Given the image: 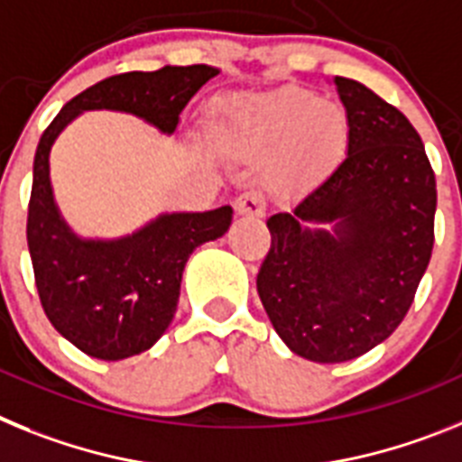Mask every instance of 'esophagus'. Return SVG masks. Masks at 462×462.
Here are the masks:
<instances>
[{
	"label": "esophagus",
	"instance_id": "1",
	"mask_svg": "<svg viewBox=\"0 0 462 462\" xmlns=\"http://www.w3.org/2000/svg\"><path fill=\"white\" fill-rule=\"evenodd\" d=\"M267 199L260 190H246L235 199V211L239 216H263Z\"/></svg>",
	"mask_w": 462,
	"mask_h": 462
}]
</instances>
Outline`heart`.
Masks as SVG:
<instances>
[{
  "instance_id": "heart-1",
  "label": "heart",
  "mask_w": 462,
  "mask_h": 462,
  "mask_svg": "<svg viewBox=\"0 0 462 462\" xmlns=\"http://www.w3.org/2000/svg\"><path fill=\"white\" fill-rule=\"evenodd\" d=\"M242 130L255 148H283L281 171L292 179L326 174L348 148L346 111L302 88H286L248 104Z\"/></svg>"
}]
</instances>
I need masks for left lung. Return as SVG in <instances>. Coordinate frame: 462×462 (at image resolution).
Returning <instances> with one entry per match:
<instances>
[{
    "instance_id": "obj_1",
    "label": "left lung",
    "mask_w": 462,
    "mask_h": 462,
    "mask_svg": "<svg viewBox=\"0 0 462 462\" xmlns=\"http://www.w3.org/2000/svg\"><path fill=\"white\" fill-rule=\"evenodd\" d=\"M348 116V155L292 211L267 218L258 295L292 353L314 363L358 358L395 332L435 244L437 183L407 116L363 83L335 76ZM335 222L336 232L306 230Z\"/></svg>"
}]
</instances>
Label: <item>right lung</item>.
<instances>
[{
    "mask_svg": "<svg viewBox=\"0 0 462 462\" xmlns=\"http://www.w3.org/2000/svg\"><path fill=\"white\" fill-rule=\"evenodd\" d=\"M216 74L214 67L190 64L109 76L64 104L39 139L27 207L34 283L55 330L92 358L123 360L158 342L174 319L188 258L199 244L226 235L232 208L160 216L118 242H81L55 208L51 146L88 109L127 111L170 134L192 95Z\"/></svg>",
    "mask_w": 462,
    "mask_h": 462,
    "instance_id": "right-lung-1",
    "label": "right lung"
}]
</instances>
